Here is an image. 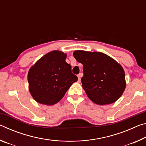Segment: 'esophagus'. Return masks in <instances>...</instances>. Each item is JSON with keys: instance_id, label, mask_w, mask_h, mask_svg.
<instances>
[{"instance_id": "34e87169", "label": "esophagus", "mask_w": 146, "mask_h": 146, "mask_svg": "<svg viewBox=\"0 0 146 146\" xmlns=\"http://www.w3.org/2000/svg\"><path fill=\"white\" fill-rule=\"evenodd\" d=\"M82 76H83V73H80L78 74V82H80L81 77H82Z\"/></svg>"}]
</instances>
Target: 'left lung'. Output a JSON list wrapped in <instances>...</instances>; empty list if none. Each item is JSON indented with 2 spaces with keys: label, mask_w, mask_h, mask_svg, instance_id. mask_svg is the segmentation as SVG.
<instances>
[{
  "label": "left lung",
  "mask_w": 146,
  "mask_h": 146,
  "mask_svg": "<svg viewBox=\"0 0 146 146\" xmlns=\"http://www.w3.org/2000/svg\"><path fill=\"white\" fill-rule=\"evenodd\" d=\"M73 56L83 64L82 87L93 102L110 104L121 97L125 88V73L114 59L103 53L80 50Z\"/></svg>",
  "instance_id": "obj_1"
}]
</instances>
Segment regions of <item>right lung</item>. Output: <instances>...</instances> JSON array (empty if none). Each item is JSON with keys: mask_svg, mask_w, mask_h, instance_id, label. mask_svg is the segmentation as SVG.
<instances>
[{"mask_svg": "<svg viewBox=\"0 0 146 146\" xmlns=\"http://www.w3.org/2000/svg\"><path fill=\"white\" fill-rule=\"evenodd\" d=\"M66 55L59 51L43 56L30 68L28 75L29 90L36 102L53 105L59 102L77 76L66 62Z\"/></svg>", "mask_w": 146, "mask_h": 146, "instance_id": "1", "label": "right lung"}]
</instances>
